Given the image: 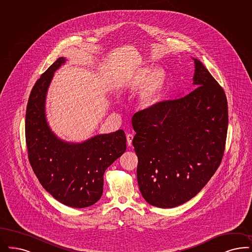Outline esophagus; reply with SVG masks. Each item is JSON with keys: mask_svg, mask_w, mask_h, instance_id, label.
<instances>
[{"mask_svg": "<svg viewBox=\"0 0 252 252\" xmlns=\"http://www.w3.org/2000/svg\"><path fill=\"white\" fill-rule=\"evenodd\" d=\"M132 139H133V134H131V133L127 134V144H128V146H129V147L131 146V142H132Z\"/></svg>", "mask_w": 252, "mask_h": 252, "instance_id": "obj_1", "label": "esophagus"}]
</instances>
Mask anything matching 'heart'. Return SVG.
Here are the masks:
<instances>
[{"instance_id":"obj_1","label":"heart","mask_w":252,"mask_h":252,"mask_svg":"<svg viewBox=\"0 0 252 252\" xmlns=\"http://www.w3.org/2000/svg\"><path fill=\"white\" fill-rule=\"evenodd\" d=\"M167 75L163 69L142 67L136 70L130 77L128 88L136 91L141 88L137 102L142 109H150L155 106L164 91Z\"/></svg>"}]
</instances>
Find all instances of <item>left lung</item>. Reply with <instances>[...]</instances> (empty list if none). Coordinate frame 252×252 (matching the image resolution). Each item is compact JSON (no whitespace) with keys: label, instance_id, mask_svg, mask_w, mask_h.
<instances>
[{"label":"left lung","instance_id":"1","mask_svg":"<svg viewBox=\"0 0 252 252\" xmlns=\"http://www.w3.org/2000/svg\"><path fill=\"white\" fill-rule=\"evenodd\" d=\"M194 90L132 116L137 181L149 205L172 208L193 198L223 157L228 104L223 89L193 59Z\"/></svg>","mask_w":252,"mask_h":252}]
</instances>
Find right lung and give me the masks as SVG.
Here are the masks:
<instances>
[{
  "label": "right lung",
  "mask_w": 252,
  "mask_h": 252,
  "mask_svg": "<svg viewBox=\"0 0 252 252\" xmlns=\"http://www.w3.org/2000/svg\"><path fill=\"white\" fill-rule=\"evenodd\" d=\"M64 63L65 58H59L33 86L26 110L25 136L29 160L41 185L62 204L83 208L101 198L103 174L125 152L126 136L119 130L82 143L57 137L46 119V98L54 72Z\"/></svg>",
  "instance_id": "obj_1"
}]
</instances>
